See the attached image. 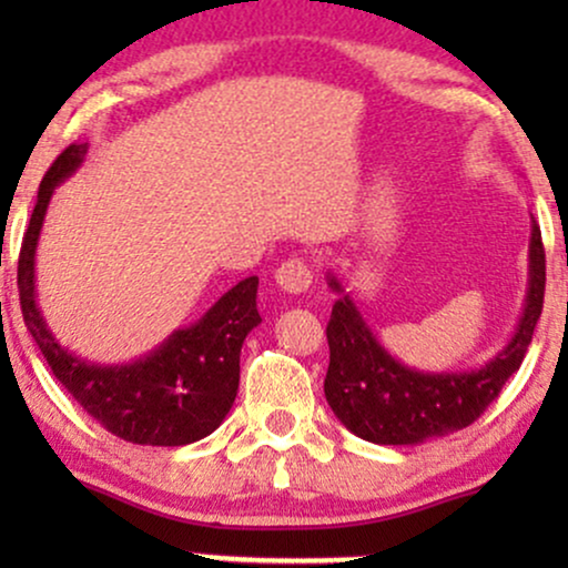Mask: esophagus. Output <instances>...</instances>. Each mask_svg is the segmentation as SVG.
Listing matches in <instances>:
<instances>
[{
	"mask_svg": "<svg viewBox=\"0 0 568 568\" xmlns=\"http://www.w3.org/2000/svg\"><path fill=\"white\" fill-rule=\"evenodd\" d=\"M312 266L304 262V258H288L285 264H280L275 272L277 285L288 293H306L312 285Z\"/></svg>",
	"mask_w": 568,
	"mask_h": 568,
	"instance_id": "34e87169",
	"label": "esophagus"
}]
</instances>
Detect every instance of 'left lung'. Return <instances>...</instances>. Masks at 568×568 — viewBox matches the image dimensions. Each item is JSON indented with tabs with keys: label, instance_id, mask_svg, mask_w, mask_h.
I'll return each mask as SVG.
<instances>
[{
	"label": "left lung",
	"instance_id": "left-lung-1",
	"mask_svg": "<svg viewBox=\"0 0 568 568\" xmlns=\"http://www.w3.org/2000/svg\"><path fill=\"white\" fill-rule=\"evenodd\" d=\"M328 288L338 293L325 328L331 349L325 400L331 410L357 438L379 446H416L473 425L524 363L542 315V232L531 216L529 288L524 312L510 342L480 368L422 371L406 366L382 347L334 272H328Z\"/></svg>",
	"mask_w": 568,
	"mask_h": 568
}]
</instances>
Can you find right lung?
<instances>
[{
	"label": "right lung",
	"mask_w": 568,
	"mask_h": 568,
	"mask_svg": "<svg viewBox=\"0 0 568 568\" xmlns=\"http://www.w3.org/2000/svg\"><path fill=\"white\" fill-rule=\"evenodd\" d=\"M88 143L63 149L37 192L18 258L23 323L55 379L109 433L139 446H186L211 435L230 414L240 387V349L262 323L258 277L240 280L197 323L175 328L160 347L130 363L82 361L58 342L37 304V245L53 192L74 175Z\"/></svg>",
	"instance_id": "obj_1"
}]
</instances>
